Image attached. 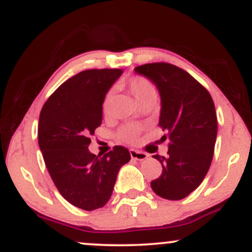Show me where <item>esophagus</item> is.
Instances as JSON below:
<instances>
[{
  "label": "esophagus",
  "instance_id": "1",
  "mask_svg": "<svg viewBox=\"0 0 252 252\" xmlns=\"http://www.w3.org/2000/svg\"><path fill=\"white\" fill-rule=\"evenodd\" d=\"M130 156H131V158H134V160L143 161L148 158V154H146V153L143 152H138V150L136 149H130Z\"/></svg>",
  "mask_w": 252,
  "mask_h": 252
}]
</instances>
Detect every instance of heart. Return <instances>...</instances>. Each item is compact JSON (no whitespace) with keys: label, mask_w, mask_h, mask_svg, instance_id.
I'll use <instances>...</instances> for the list:
<instances>
[{"label":"heart","mask_w":252,"mask_h":252,"mask_svg":"<svg viewBox=\"0 0 252 252\" xmlns=\"http://www.w3.org/2000/svg\"><path fill=\"white\" fill-rule=\"evenodd\" d=\"M126 89L131 94V96L137 100V103L142 102L143 99L148 97L155 96V89L152 85V83L148 82L147 79L143 78H134L126 84ZM112 105V94L110 92L104 98L103 102V112L104 115H108L111 110ZM138 134H140V126H135V124H129V126H124L120 129L118 135L126 142H134L137 138Z\"/></svg>","instance_id":"1"}]
</instances>
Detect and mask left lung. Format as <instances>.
I'll list each match as a JSON object with an SVG mask.
<instances>
[{"mask_svg":"<svg viewBox=\"0 0 252 252\" xmlns=\"http://www.w3.org/2000/svg\"><path fill=\"white\" fill-rule=\"evenodd\" d=\"M161 98L158 126L168 131V156L153 155L162 174L150 182L158 195L168 200L186 198L209 172L217 138L215 103L206 89L178 66L153 63L137 66Z\"/></svg>","mask_w":252,"mask_h":252,"instance_id":"obj_1","label":"left lung"}]
</instances>
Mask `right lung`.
<instances>
[{
    "label": "right lung",
    "mask_w": 252,
    "mask_h": 252,
    "mask_svg": "<svg viewBox=\"0 0 252 252\" xmlns=\"http://www.w3.org/2000/svg\"><path fill=\"white\" fill-rule=\"evenodd\" d=\"M122 73L120 68L79 72L56 90L40 112L37 138L46 167L60 194L78 209L103 207L118 170L130 161L129 150L121 146L103 156L89 150L90 135L102 124L104 98Z\"/></svg>",
    "instance_id": "1"
}]
</instances>
